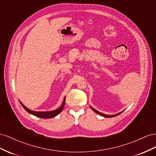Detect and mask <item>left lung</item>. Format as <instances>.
<instances>
[{
	"instance_id": "8db88e82",
	"label": "left lung",
	"mask_w": 156,
	"mask_h": 156,
	"mask_svg": "<svg viewBox=\"0 0 156 156\" xmlns=\"http://www.w3.org/2000/svg\"><path fill=\"white\" fill-rule=\"evenodd\" d=\"M91 109H92L93 111H94V112H95L96 113H97L98 114H99V115H102V116H104V117H105V118H112V117H115V116H116V115H119V114H121V113H122V112H120V113H119V114H115V115H106V114H103V113H101V112H99V111H97V110H95L94 108H92V107H91Z\"/></svg>"
}]
</instances>
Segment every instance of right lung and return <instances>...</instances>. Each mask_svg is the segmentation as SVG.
I'll return each instance as SVG.
<instances>
[{"mask_svg":"<svg viewBox=\"0 0 156 156\" xmlns=\"http://www.w3.org/2000/svg\"><path fill=\"white\" fill-rule=\"evenodd\" d=\"M65 98L63 101V105H62L61 107L59 108L58 109L53 110V111H51V112H34V111L30 110V109L27 108L26 106H25L20 102L21 105H22V106H23V108L27 111V112H28L30 114H33V115H35V116L41 118H52L53 117L56 116L57 115H58L61 112V111L63 110V109L64 108V106H65Z\"/></svg>","mask_w":156,"mask_h":156,"instance_id":"right-lung-1","label":"right lung"}]
</instances>
